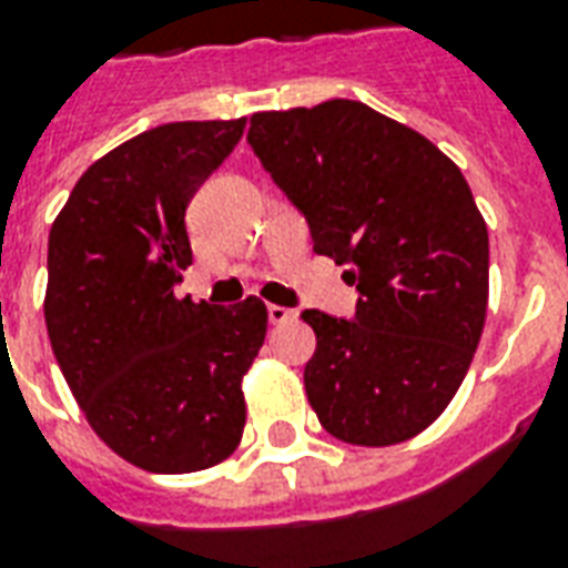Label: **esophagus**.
Returning <instances> with one entry per match:
<instances>
[{"mask_svg": "<svg viewBox=\"0 0 568 568\" xmlns=\"http://www.w3.org/2000/svg\"><path fill=\"white\" fill-rule=\"evenodd\" d=\"M267 320H271V325H285V322L295 320V310L280 307V304H271V307H267Z\"/></svg>", "mask_w": 568, "mask_h": 568, "instance_id": "obj_1", "label": "esophagus"}]
</instances>
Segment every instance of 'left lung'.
Wrapping results in <instances>:
<instances>
[{"mask_svg":"<svg viewBox=\"0 0 568 568\" xmlns=\"http://www.w3.org/2000/svg\"><path fill=\"white\" fill-rule=\"evenodd\" d=\"M246 140L358 292L353 320L301 313L316 332L310 407L346 444L414 438L450 405L487 320L489 236L465 175L356 100L258 112Z\"/></svg>","mask_w":568,"mask_h":568,"instance_id":"obj_1","label":"left lung"}]
</instances>
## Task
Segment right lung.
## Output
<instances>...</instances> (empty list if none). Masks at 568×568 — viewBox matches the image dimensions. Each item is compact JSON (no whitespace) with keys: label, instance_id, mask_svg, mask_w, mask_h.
Segmentation results:
<instances>
[{"label":"right lung","instance_id":"add662e5","mask_svg":"<svg viewBox=\"0 0 568 568\" xmlns=\"http://www.w3.org/2000/svg\"><path fill=\"white\" fill-rule=\"evenodd\" d=\"M236 121L145 130L88 166L48 236L44 322L93 432L128 463L185 475L227 459L246 426L243 374L267 307L175 297L185 210L243 136Z\"/></svg>","mask_w":568,"mask_h":568}]
</instances>
